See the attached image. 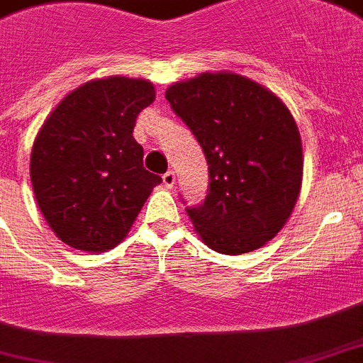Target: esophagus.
<instances>
[{
  "mask_svg": "<svg viewBox=\"0 0 363 363\" xmlns=\"http://www.w3.org/2000/svg\"><path fill=\"white\" fill-rule=\"evenodd\" d=\"M162 182L166 188H173L175 186V173L173 172H167L162 175Z\"/></svg>",
  "mask_w": 363,
  "mask_h": 363,
  "instance_id": "34e87169",
  "label": "esophagus"
}]
</instances>
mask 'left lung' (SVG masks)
I'll return each mask as SVG.
<instances>
[{
    "mask_svg": "<svg viewBox=\"0 0 363 363\" xmlns=\"http://www.w3.org/2000/svg\"><path fill=\"white\" fill-rule=\"evenodd\" d=\"M166 99L208 162V196L188 208L199 238L221 255L266 245L291 216L303 184V144L290 108L233 72L179 81Z\"/></svg>",
    "mask_w": 363,
    "mask_h": 363,
    "instance_id": "1",
    "label": "left lung"
}]
</instances>
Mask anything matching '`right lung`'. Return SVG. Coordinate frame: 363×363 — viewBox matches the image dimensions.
<instances>
[{
	"instance_id": "1",
	"label": "right lung",
	"mask_w": 363,
	"mask_h": 363,
	"mask_svg": "<svg viewBox=\"0 0 363 363\" xmlns=\"http://www.w3.org/2000/svg\"><path fill=\"white\" fill-rule=\"evenodd\" d=\"M153 101L147 79H94L64 97L38 130L33 191L55 236L69 247H116L162 182L144 167V149L133 136L136 118Z\"/></svg>"
}]
</instances>
